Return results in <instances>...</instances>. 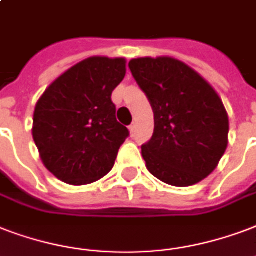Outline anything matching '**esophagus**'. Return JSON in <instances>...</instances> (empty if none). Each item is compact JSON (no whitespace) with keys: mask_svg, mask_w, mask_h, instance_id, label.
<instances>
[{"mask_svg":"<svg viewBox=\"0 0 256 256\" xmlns=\"http://www.w3.org/2000/svg\"><path fill=\"white\" fill-rule=\"evenodd\" d=\"M128 130H130V132H132V134H134V132H136V124H130V126H128Z\"/></svg>","mask_w":256,"mask_h":256,"instance_id":"esophagus-1","label":"esophagus"}]
</instances>
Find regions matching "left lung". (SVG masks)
Returning a JSON list of instances; mask_svg holds the SVG:
<instances>
[{"instance_id": "left-lung-1", "label": "left lung", "mask_w": 256, "mask_h": 256, "mask_svg": "<svg viewBox=\"0 0 256 256\" xmlns=\"http://www.w3.org/2000/svg\"><path fill=\"white\" fill-rule=\"evenodd\" d=\"M128 68L154 112L153 136L141 146L148 170L173 186L204 180L228 145V115L219 95L176 58H132Z\"/></svg>"}]
</instances>
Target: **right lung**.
<instances>
[{
	"label": "right lung",
	"instance_id": "add662e5",
	"mask_svg": "<svg viewBox=\"0 0 256 256\" xmlns=\"http://www.w3.org/2000/svg\"><path fill=\"white\" fill-rule=\"evenodd\" d=\"M126 75L124 58H90L46 90L34 108L33 140L46 169L71 185L98 181L112 169L130 136L111 100Z\"/></svg>",
	"mask_w": 256,
	"mask_h": 256
}]
</instances>
